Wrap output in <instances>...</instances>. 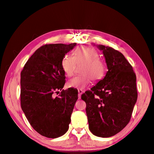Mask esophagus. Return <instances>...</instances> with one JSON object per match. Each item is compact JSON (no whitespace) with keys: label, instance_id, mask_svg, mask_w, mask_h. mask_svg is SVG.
<instances>
[{"label":"esophagus","instance_id":"34e87169","mask_svg":"<svg viewBox=\"0 0 154 154\" xmlns=\"http://www.w3.org/2000/svg\"><path fill=\"white\" fill-rule=\"evenodd\" d=\"M78 99H80L81 98V96L82 94V93L83 92V91H82V90H78Z\"/></svg>","mask_w":154,"mask_h":154}]
</instances>
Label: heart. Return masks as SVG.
I'll use <instances>...</instances> for the list:
<instances>
[{
  "mask_svg": "<svg viewBox=\"0 0 154 154\" xmlns=\"http://www.w3.org/2000/svg\"><path fill=\"white\" fill-rule=\"evenodd\" d=\"M100 54L97 50L92 47H82L77 49L74 56L66 54L62 60V67L67 76H71L76 64H83L81 69L82 76H78L70 80L67 85L70 88L83 90L92 81H97L103 76L105 64L99 58Z\"/></svg>",
  "mask_w": 154,
  "mask_h": 154,
  "instance_id": "1",
  "label": "heart"
}]
</instances>
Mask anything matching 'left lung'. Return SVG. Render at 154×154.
<instances>
[{"instance_id":"obj_1","label":"left lung","mask_w":154,"mask_h":154,"mask_svg":"<svg viewBox=\"0 0 154 154\" xmlns=\"http://www.w3.org/2000/svg\"><path fill=\"white\" fill-rule=\"evenodd\" d=\"M92 45L102 51L108 71L81 98L86 103L90 131L97 137H109L122 131L131 118L137 99L136 76L122 53Z\"/></svg>"}]
</instances>
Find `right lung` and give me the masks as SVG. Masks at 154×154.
I'll list each match as a JSON object with an SVG mask.
<instances>
[{"label": "right lung", "mask_w": 154, "mask_h": 154, "mask_svg": "<svg viewBox=\"0 0 154 154\" xmlns=\"http://www.w3.org/2000/svg\"><path fill=\"white\" fill-rule=\"evenodd\" d=\"M76 45V43L42 46L21 72V108L32 127L43 136L57 138L68 130L78 90H62L66 76L62 60ZM59 90L63 91L61 94L54 98V92Z\"/></svg>", "instance_id": "add662e5"}]
</instances>
